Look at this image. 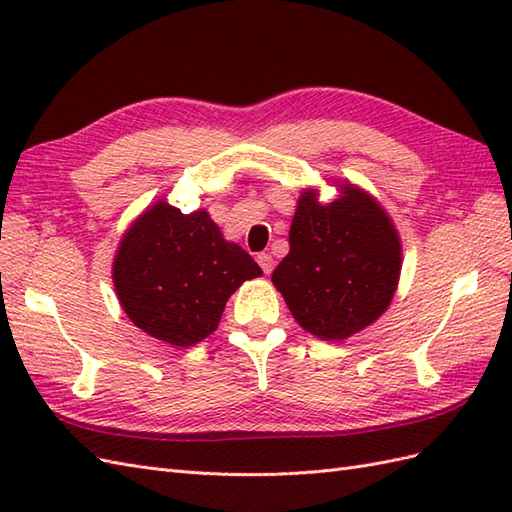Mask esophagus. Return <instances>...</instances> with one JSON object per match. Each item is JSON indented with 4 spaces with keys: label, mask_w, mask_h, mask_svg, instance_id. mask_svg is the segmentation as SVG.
I'll return each mask as SVG.
<instances>
[{
    "label": "esophagus",
    "mask_w": 512,
    "mask_h": 512,
    "mask_svg": "<svg viewBox=\"0 0 512 512\" xmlns=\"http://www.w3.org/2000/svg\"><path fill=\"white\" fill-rule=\"evenodd\" d=\"M257 264L262 266V270H264L266 275L273 273V266H275V262H273V255H268V253H259V255H257Z\"/></svg>",
    "instance_id": "1"
}]
</instances>
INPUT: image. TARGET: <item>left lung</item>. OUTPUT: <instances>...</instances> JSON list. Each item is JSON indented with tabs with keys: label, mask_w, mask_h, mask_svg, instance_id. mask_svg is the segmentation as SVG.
Listing matches in <instances>:
<instances>
[{
	"label": "left lung",
	"mask_w": 512,
	"mask_h": 512,
	"mask_svg": "<svg viewBox=\"0 0 512 512\" xmlns=\"http://www.w3.org/2000/svg\"><path fill=\"white\" fill-rule=\"evenodd\" d=\"M339 198L323 204L303 189L290 224V253L273 284L292 317L321 341H345L383 314L396 295L402 244L372 193L339 182Z\"/></svg>",
	"instance_id": "1"
}]
</instances>
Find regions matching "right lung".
<instances>
[{
	"label": "right lung",
	"instance_id": "1",
	"mask_svg": "<svg viewBox=\"0 0 512 512\" xmlns=\"http://www.w3.org/2000/svg\"><path fill=\"white\" fill-rule=\"evenodd\" d=\"M262 268L224 239L206 209L182 213L165 198L129 224L114 255L118 301L136 328L191 347L220 325L228 297Z\"/></svg>",
	"mask_w": 512,
	"mask_h": 512
}]
</instances>
